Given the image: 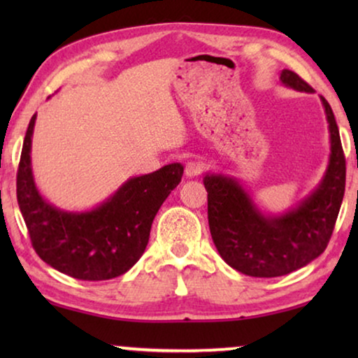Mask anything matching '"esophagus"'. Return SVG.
<instances>
[{"mask_svg": "<svg viewBox=\"0 0 358 358\" xmlns=\"http://www.w3.org/2000/svg\"><path fill=\"white\" fill-rule=\"evenodd\" d=\"M200 174H202V164L197 163V161H189L185 164V176L187 178H197Z\"/></svg>", "mask_w": 358, "mask_h": 358, "instance_id": "1", "label": "esophagus"}]
</instances>
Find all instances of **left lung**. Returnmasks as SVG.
Masks as SVG:
<instances>
[{
	"label": "left lung",
	"mask_w": 358,
	"mask_h": 358,
	"mask_svg": "<svg viewBox=\"0 0 358 358\" xmlns=\"http://www.w3.org/2000/svg\"><path fill=\"white\" fill-rule=\"evenodd\" d=\"M282 85L313 92L296 73L282 70ZM329 124L331 153L326 173L313 192L280 215H267L236 178L207 173L208 227L220 256L251 277H280L305 267L324 252L345 190V158L334 114L321 96Z\"/></svg>",
	"instance_id": "obj_1"
}]
</instances>
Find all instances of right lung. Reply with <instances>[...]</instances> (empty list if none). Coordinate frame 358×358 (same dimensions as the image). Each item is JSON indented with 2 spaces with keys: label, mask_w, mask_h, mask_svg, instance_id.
<instances>
[{
  "label": "right lung",
  "mask_w": 358,
  "mask_h": 358,
  "mask_svg": "<svg viewBox=\"0 0 358 358\" xmlns=\"http://www.w3.org/2000/svg\"><path fill=\"white\" fill-rule=\"evenodd\" d=\"M36 114L29 122L17 169V203L38 257L78 280H109L135 266L145 252L151 223L184 166L173 163L130 178L97 207L66 212L47 202L32 174L31 148Z\"/></svg>",
  "instance_id": "obj_1"
}]
</instances>
